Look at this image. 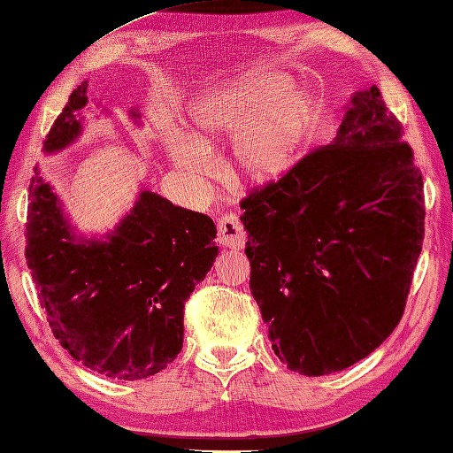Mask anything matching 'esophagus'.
Instances as JSON below:
<instances>
[{
    "label": "esophagus",
    "mask_w": 453,
    "mask_h": 453,
    "mask_svg": "<svg viewBox=\"0 0 453 453\" xmlns=\"http://www.w3.org/2000/svg\"><path fill=\"white\" fill-rule=\"evenodd\" d=\"M218 242L224 248L232 250H242L243 243H246V232H243L240 219L234 213L221 215V219L218 221Z\"/></svg>",
    "instance_id": "esophagus-1"
}]
</instances>
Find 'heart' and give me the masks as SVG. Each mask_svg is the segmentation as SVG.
Returning <instances> with one entry per match:
<instances>
[{
    "label": "heart",
    "instance_id": "heart-1",
    "mask_svg": "<svg viewBox=\"0 0 453 453\" xmlns=\"http://www.w3.org/2000/svg\"><path fill=\"white\" fill-rule=\"evenodd\" d=\"M191 133L171 128L165 153L189 177H207L211 150L232 142V165L243 183L282 181L303 159L317 125V100L288 72L256 68L201 88L188 106Z\"/></svg>",
    "mask_w": 453,
    "mask_h": 453
}]
</instances>
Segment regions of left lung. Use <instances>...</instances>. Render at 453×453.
<instances>
[{"instance_id": "8db88e82", "label": "left lung", "mask_w": 453, "mask_h": 453, "mask_svg": "<svg viewBox=\"0 0 453 453\" xmlns=\"http://www.w3.org/2000/svg\"><path fill=\"white\" fill-rule=\"evenodd\" d=\"M377 86L326 147L242 201L250 288L272 350L306 377L369 357L399 325L423 243V181Z\"/></svg>"}]
</instances>
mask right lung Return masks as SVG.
<instances>
[{"label": "right lung", "instance_id": "add662e5", "mask_svg": "<svg viewBox=\"0 0 453 453\" xmlns=\"http://www.w3.org/2000/svg\"><path fill=\"white\" fill-rule=\"evenodd\" d=\"M86 90L82 82L70 95L44 155L82 136ZM95 106L100 117L111 114V104L95 100ZM128 119L142 127L139 109H128ZM34 173L26 260L54 336L103 377L139 381L163 371L183 349L185 303L219 252L211 218L142 188L117 226L86 235L42 169Z\"/></svg>", "mask_w": 453, "mask_h": 453}]
</instances>
